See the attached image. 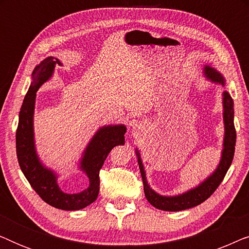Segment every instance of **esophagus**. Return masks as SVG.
I'll return each instance as SVG.
<instances>
[{"mask_svg": "<svg viewBox=\"0 0 249 249\" xmlns=\"http://www.w3.org/2000/svg\"><path fill=\"white\" fill-rule=\"evenodd\" d=\"M131 125H132V128H134L135 130H136V132H137V131H142V129L145 128V125L142 124V122H139L137 120H132L131 121Z\"/></svg>", "mask_w": 249, "mask_h": 249, "instance_id": "34e87169", "label": "esophagus"}]
</instances>
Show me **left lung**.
<instances>
[{"label": "left lung", "mask_w": 249, "mask_h": 249, "mask_svg": "<svg viewBox=\"0 0 249 249\" xmlns=\"http://www.w3.org/2000/svg\"><path fill=\"white\" fill-rule=\"evenodd\" d=\"M206 76L211 78L215 83H220L224 85V79L221 74L211 67H205ZM223 107H224V124H226V137H224V148L222 152V159H221L220 165L217 166L215 172L205 180L202 185L187 192L182 195L175 197H165L160 196L155 192L149 188L146 181L144 166L142 164L141 158L137 153L139 169H141V175L142 179V185H144V193L146 198L153 206L159 210L170 211V212H177V211H182L190 209V207L199 205L200 203L205 202L212 194L215 192L220 183L226 177L228 170H229L231 163H232L234 155V146H236L237 132L233 124V101L228 91L223 93Z\"/></svg>", "instance_id": "8db88e82"}]
</instances>
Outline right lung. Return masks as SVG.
I'll return each mask as SVG.
<instances>
[{
	"label": "right lung",
	"mask_w": 249,
	"mask_h": 249,
	"mask_svg": "<svg viewBox=\"0 0 249 249\" xmlns=\"http://www.w3.org/2000/svg\"><path fill=\"white\" fill-rule=\"evenodd\" d=\"M56 63L61 64L55 57L49 56L33 71V83L26 94L19 113L16 132L17 158L26 179L44 202L60 210L77 211L96 200L100 192V170L111 149L117 145L124 144L125 128L124 125H108L98 130L85 151L81 161V168L89 179V187L79 194L70 195L63 193L57 186L56 177L50 170L44 168L37 159L33 132L36 91L52 76Z\"/></svg>",
	"instance_id": "1"
}]
</instances>
